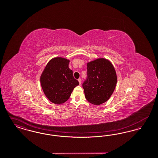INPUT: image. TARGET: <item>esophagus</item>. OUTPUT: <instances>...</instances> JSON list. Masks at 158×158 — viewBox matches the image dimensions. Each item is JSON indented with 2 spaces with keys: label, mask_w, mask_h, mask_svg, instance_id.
<instances>
[{
  "label": "esophagus",
  "mask_w": 158,
  "mask_h": 158,
  "mask_svg": "<svg viewBox=\"0 0 158 158\" xmlns=\"http://www.w3.org/2000/svg\"><path fill=\"white\" fill-rule=\"evenodd\" d=\"M78 82H79V84H80V85L81 84V78L78 79Z\"/></svg>",
  "instance_id": "esophagus-1"
}]
</instances>
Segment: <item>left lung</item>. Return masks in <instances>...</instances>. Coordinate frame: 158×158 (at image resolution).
Masks as SVG:
<instances>
[{
  "label": "left lung",
  "instance_id": "8db88e82",
  "mask_svg": "<svg viewBox=\"0 0 158 158\" xmlns=\"http://www.w3.org/2000/svg\"><path fill=\"white\" fill-rule=\"evenodd\" d=\"M87 78L82 84L85 98L94 105H100L111 97L117 77L112 63L99 58L87 63Z\"/></svg>",
  "mask_w": 158,
  "mask_h": 158
}]
</instances>
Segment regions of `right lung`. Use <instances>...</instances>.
I'll return each mask as SVG.
<instances>
[{"mask_svg": "<svg viewBox=\"0 0 158 158\" xmlns=\"http://www.w3.org/2000/svg\"><path fill=\"white\" fill-rule=\"evenodd\" d=\"M69 61L60 57L53 58L48 61L40 77L46 97L55 104L65 102L79 85L73 77V71L69 68Z\"/></svg>", "mask_w": 158, "mask_h": 158, "instance_id": "right-lung-1", "label": "right lung"}]
</instances>
